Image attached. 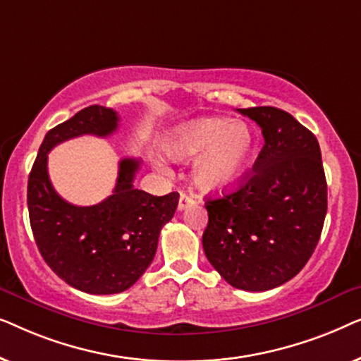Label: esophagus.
I'll list each match as a JSON object with an SVG mask.
<instances>
[{
  "mask_svg": "<svg viewBox=\"0 0 361 361\" xmlns=\"http://www.w3.org/2000/svg\"><path fill=\"white\" fill-rule=\"evenodd\" d=\"M190 205H194V199H192V197L187 195V194H180V197H179V210H185L187 207H190Z\"/></svg>",
  "mask_w": 361,
  "mask_h": 361,
  "instance_id": "34e87169",
  "label": "esophagus"
}]
</instances>
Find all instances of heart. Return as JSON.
Returning a JSON list of instances; mask_svg holds the SVG:
<instances>
[{
  "label": "heart",
  "mask_w": 361,
  "mask_h": 361,
  "mask_svg": "<svg viewBox=\"0 0 361 361\" xmlns=\"http://www.w3.org/2000/svg\"><path fill=\"white\" fill-rule=\"evenodd\" d=\"M167 149L176 159L197 157L195 185L207 192H221L243 179L256 151V133L245 121L202 118L177 128Z\"/></svg>",
  "instance_id": "obj_1"
}]
</instances>
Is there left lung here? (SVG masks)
I'll use <instances>...</instances> for the list:
<instances>
[{
    "mask_svg": "<svg viewBox=\"0 0 361 361\" xmlns=\"http://www.w3.org/2000/svg\"><path fill=\"white\" fill-rule=\"evenodd\" d=\"M261 128L264 146L235 192L207 199V259L236 289L261 293L304 268L327 214L319 141L288 111L238 108Z\"/></svg>",
    "mask_w": 361,
    "mask_h": 361,
    "instance_id": "8db88e82",
    "label": "left lung"
}]
</instances>
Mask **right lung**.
I'll return each instance as SVG.
<instances>
[{
    "label": "right lung",
    "mask_w": 361,
    "mask_h": 361,
    "mask_svg": "<svg viewBox=\"0 0 361 361\" xmlns=\"http://www.w3.org/2000/svg\"><path fill=\"white\" fill-rule=\"evenodd\" d=\"M118 113L92 105L52 128L44 137L27 180L29 221L39 253L59 278L88 294H118L131 288L154 259L161 228L174 216L179 194L156 197L133 187L141 161H120L115 190L97 205L68 204L54 190L47 154L82 135L110 136Z\"/></svg>",
    "instance_id": "obj_1"
}]
</instances>
